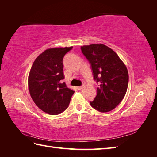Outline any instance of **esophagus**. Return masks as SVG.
<instances>
[{"label": "esophagus", "mask_w": 157, "mask_h": 157, "mask_svg": "<svg viewBox=\"0 0 157 157\" xmlns=\"http://www.w3.org/2000/svg\"><path fill=\"white\" fill-rule=\"evenodd\" d=\"M84 88V85H83V86H78L77 87V89L78 90H82V88Z\"/></svg>", "instance_id": "34e87169"}]
</instances>
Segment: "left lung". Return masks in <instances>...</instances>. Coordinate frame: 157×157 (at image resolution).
I'll list each match as a JSON object with an SVG mask.
<instances>
[{
  "label": "left lung",
  "mask_w": 157,
  "mask_h": 157,
  "mask_svg": "<svg viewBox=\"0 0 157 157\" xmlns=\"http://www.w3.org/2000/svg\"><path fill=\"white\" fill-rule=\"evenodd\" d=\"M80 48L98 84L97 95L90 105L99 112L110 111L126 93L129 77L126 65L115 52L104 44L83 46Z\"/></svg>",
  "instance_id": "obj_1"
}]
</instances>
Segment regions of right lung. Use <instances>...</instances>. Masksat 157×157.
Here are the masks:
<instances>
[{
  "label": "right lung",
  "instance_id": "add662e5",
  "mask_svg": "<svg viewBox=\"0 0 157 157\" xmlns=\"http://www.w3.org/2000/svg\"><path fill=\"white\" fill-rule=\"evenodd\" d=\"M73 46L54 48L42 52L33 63L28 86L33 101L42 111L58 115L69 105L74 91L63 82V59Z\"/></svg>",
  "mask_w": 157,
  "mask_h": 157
}]
</instances>
